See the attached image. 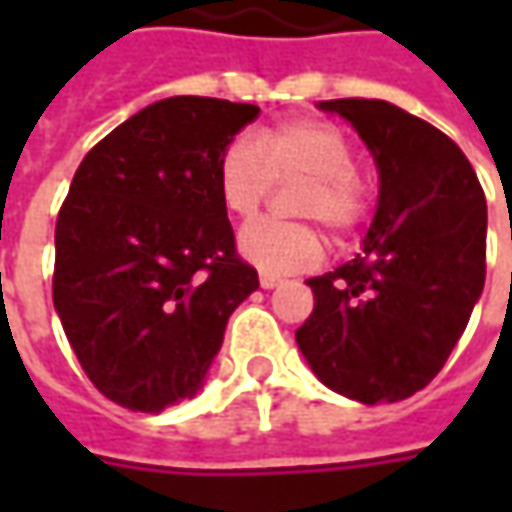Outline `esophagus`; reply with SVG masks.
Segmentation results:
<instances>
[{
  "label": "esophagus",
  "mask_w": 512,
  "mask_h": 512,
  "mask_svg": "<svg viewBox=\"0 0 512 512\" xmlns=\"http://www.w3.org/2000/svg\"><path fill=\"white\" fill-rule=\"evenodd\" d=\"M259 285L265 287V290H270V287L282 285V279H279V276H273V273H262V276H259Z\"/></svg>",
  "instance_id": "34e87169"
}]
</instances>
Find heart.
Returning a JSON list of instances; mask_svg holds the SVG:
<instances>
[{"instance_id":"heart-1","label":"heart","mask_w":512,"mask_h":512,"mask_svg":"<svg viewBox=\"0 0 512 512\" xmlns=\"http://www.w3.org/2000/svg\"><path fill=\"white\" fill-rule=\"evenodd\" d=\"M305 185L293 196V213L347 236L370 213V185L356 170V153L342 130L322 119H287L259 139H230L216 165V187L227 213L250 219L259 213L276 182ZM239 250L265 273L313 270L325 256V239L313 225L262 219L242 230Z\"/></svg>"}]
</instances>
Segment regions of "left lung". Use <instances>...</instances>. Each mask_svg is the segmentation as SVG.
Listing matches in <instances>:
<instances>
[{"label":"left lung","instance_id":"left-lung-1","mask_svg":"<svg viewBox=\"0 0 512 512\" xmlns=\"http://www.w3.org/2000/svg\"><path fill=\"white\" fill-rule=\"evenodd\" d=\"M362 136L379 207L353 262L307 279L313 313L296 330L330 390L402 402L433 382L484 290L487 202L459 145L382 99L319 102Z\"/></svg>","mask_w":512,"mask_h":512}]
</instances>
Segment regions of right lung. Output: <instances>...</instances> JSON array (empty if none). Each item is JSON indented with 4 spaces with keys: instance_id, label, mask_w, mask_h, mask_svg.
Returning <instances> with one entry per match:
<instances>
[{
    "instance_id": "1",
    "label": "right lung",
    "mask_w": 512,
    "mask_h": 512,
    "mask_svg": "<svg viewBox=\"0 0 512 512\" xmlns=\"http://www.w3.org/2000/svg\"><path fill=\"white\" fill-rule=\"evenodd\" d=\"M256 105L170 96L90 150L56 219L53 307L93 387L139 413L196 396L259 287L216 187Z\"/></svg>"
}]
</instances>
